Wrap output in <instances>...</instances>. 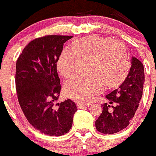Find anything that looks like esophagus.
<instances>
[{
    "label": "esophagus",
    "mask_w": 156,
    "mask_h": 156,
    "mask_svg": "<svg viewBox=\"0 0 156 156\" xmlns=\"http://www.w3.org/2000/svg\"><path fill=\"white\" fill-rule=\"evenodd\" d=\"M90 103H77V107L78 108H81L83 107H84V106H89Z\"/></svg>",
    "instance_id": "34e87169"
}]
</instances>
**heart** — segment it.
Returning <instances> with one entry per match:
<instances>
[{
    "mask_svg": "<svg viewBox=\"0 0 156 156\" xmlns=\"http://www.w3.org/2000/svg\"><path fill=\"white\" fill-rule=\"evenodd\" d=\"M86 63L88 75L67 81L65 93L70 98L82 103L91 101L105 85L113 87L125 80L130 62L125 44L109 37L89 36L73 42L72 50L65 49L57 62L64 78L78 75Z\"/></svg>",
    "mask_w": 156,
    "mask_h": 156,
    "instance_id": "1",
    "label": "heart"
}]
</instances>
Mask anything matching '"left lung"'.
Listing matches in <instances>:
<instances>
[{
	"label": "left lung",
	"mask_w": 156,
	"mask_h": 156,
	"mask_svg": "<svg viewBox=\"0 0 156 156\" xmlns=\"http://www.w3.org/2000/svg\"><path fill=\"white\" fill-rule=\"evenodd\" d=\"M131 67L124 82L118 89L106 96L110 104H102L103 112L96 121V128L104 134L119 132L128 126L139 106L145 81L144 68L142 62L133 57Z\"/></svg>",
	"instance_id": "8db88e82"
}]
</instances>
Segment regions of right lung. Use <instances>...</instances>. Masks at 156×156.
I'll use <instances>...</instances> for the list:
<instances>
[{"instance_id":"right-lung-1","label":"right lung","mask_w":156,"mask_h":156,"mask_svg":"<svg viewBox=\"0 0 156 156\" xmlns=\"http://www.w3.org/2000/svg\"><path fill=\"white\" fill-rule=\"evenodd\" d=\"M68 35H46L29 42L16 66L19 103L30 125L49 136L68 133L78 110L71 100L56 103L60 94L56 62Z\"/></svg>"}]
</instances>
